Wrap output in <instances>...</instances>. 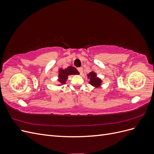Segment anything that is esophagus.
Returning a JSON list of instances; mask_svg holds the SVG:
<instances>
[{
    "instance_id": "1",
    "label": "esophagus",
    "mask_w": 154,
    "mask_h": 154,
    "mask_svg": "<svg viewBox=\"0 0 154 154\" xmlns=\"http://www.w3.org/2000/svg\"><path fill=\"white\" fill-rule=\"evenodd\" d=\"M83 67H79L78 69V72L80 73V74L82 75V74H83Z\"/></svg>"
}]
</instances>
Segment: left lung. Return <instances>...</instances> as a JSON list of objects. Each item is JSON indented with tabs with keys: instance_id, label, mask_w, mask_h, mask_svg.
I'll return each mask as SVG.
<instances>
[{
	"instance_id": "obj_1",
	"label": "left lung",
	"mask_w": 154,
	"mask_h": 154,
	"mask_svg": "<svg viewBox=\"0 0 154 154\" xmlns=\"http://www.w3.org/2000/svg\"><path fill=\"white\" fill-rule=\"evenodd\" d=\"M87 76L90 78L89 83L94 87H99L101 85V80L100 78L96 76V73L94 72H91L89 74H87Z\"/></svg>"
}]
</instances>
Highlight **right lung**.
<instances>
[{"instance_id":"1","label":"right lung","mask_w":154,"mask_h":154,"mask_svg":"<svg viewBox=\"0 0 154 154\" xmlns=\"http://www.w3.org/2000/svg\"><path fill=\"white\" fill-rule=\"evenodd\" d=\"M79 72L77 69L72 66H69L65 69H60L59 70V75H58V81L61 84H65L67 80L69 75L72 74H79Z\"/></svg>"}]
</instances>
